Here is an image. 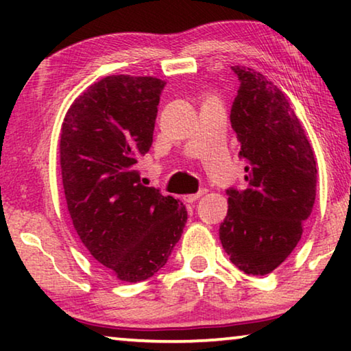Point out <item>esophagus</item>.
<instances>
[{"label":"esophagus","mask_w":351,"mask_h":351,"mask_svg":"<svg viewBox=\"0 0 351 351\" xmlns=\"http://www.w3.org/2000/svg\"><path fill=\"white\" fill-rule=\"evenodd\" d=\"M209 192V190L207 189H201L199 192H197L195 195H187L186 197V201H189V203H193V201H197V199H199L201 197H204V195Z\"/></svg>","instance_id":"34e87169"}]
</instances>
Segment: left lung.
<instances>
[{
    "instance_id": "obj_1",
    "label": "left lung",
    "mask_w": 351,
    "mask_h": 351,
    "mask_svg": "<svg viewBox=\"0 0 351 351\" xmlns=\"http://www.w3.org/2000/svg\"><path fill=\"white\" fill-rule=\"evenodd\" d=\"M240 88L230 123L247 165L246 187L228 189L219 240L246 274L266 276L287 260L316 199L317 169L304 127L283 91L263 74L232 66Z\"/></svg>"
}]
</instances>
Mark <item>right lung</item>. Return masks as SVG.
<instances>
[{
  "label": "right lung",
  "mask_w": 351,
  "mask_h": 351,
  "mask_svg": "<svg viewBox=\"0 0 351 351\" xmlns=\"http://www.w3.org/2000/svg\"><path fill=\"white\" fill-rule=\"evenodd\" d=\"M165 82L108 75L88 86L62 123L60 167L68 210L90 254L119 280L150 278L181 239L187 210L141 182Z\"/></svg>",
  "instance_id": "1"
}]
</instances>
